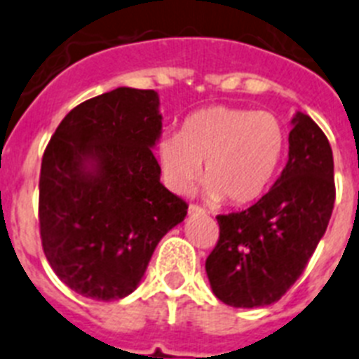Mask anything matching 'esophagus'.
Wrapping results in <instances>:
<instances>
[{"label":"esophagus","instance_id":"1","mask_svg":"<svg viewBox=\"0 0 359 359\" xmlns=\"http://www.w3.org/2000/svg\"><path fill=\"white\" fill-rule=\"evenodd\" d=\"M188 213L189 215H204V210L201 206H197V204H189L188 206Z\"/></svg>","mask_w":359,"mask_h":359}]
</instances>
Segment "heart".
<instances>
[{"mask_svg": "<svg viewBox=\"0 0 359 359\" xmlns=\"http://www.w3.org/2000/svg\"><path fill=\"white\" fill-rule=\"evenodd\" d=\"M285 147L287 131L276 114L212 105L189 114L180 133L164 135L156 155L175 194L191 191L204 163L208 201L245 206L266 191Z\"/></svg>", "mask_w": 359, "mask_h": 359, "instance_id": "obj_1", "label": "heart"}]
</instances>
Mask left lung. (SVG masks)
<instances>
[{
	"label": "left lung",
	"mask_w": 359,
	"mask_h": 359,
	"mask_svg": "<svg viewBox=\"0 0 359 359\" xmlns=\"http://www.w3.org/2000/svg\"><path fill=\"white\" fill-rule=\"evenodd\" d=\"M332 149L309 114L292 118L288 162L254 206L219 215V241L206 259L222 303L254 309L276 303L303 273L332 215Z\"/></svg>",
	"instance_id": "1"
}]
</instances>
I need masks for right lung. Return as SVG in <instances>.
<instances>
[{
    "label": "right lung",
    "mask_w": 359,
    "mask_h": 359,
    "mask_svg": "<svg viewBox=\"0 0 359 359\" xmlns=\"http://www.w3.org/2000/svg\"><path fill=\"white\" fill-rule=\"evenodd\" d=\"M158 95L118 87L76 105L41 158L40 236L54 273L80 296L122 299L142 281L188 204L161 182Z\"/></svg>",
    "instance_id": "add662e5"
}]
</instances>
